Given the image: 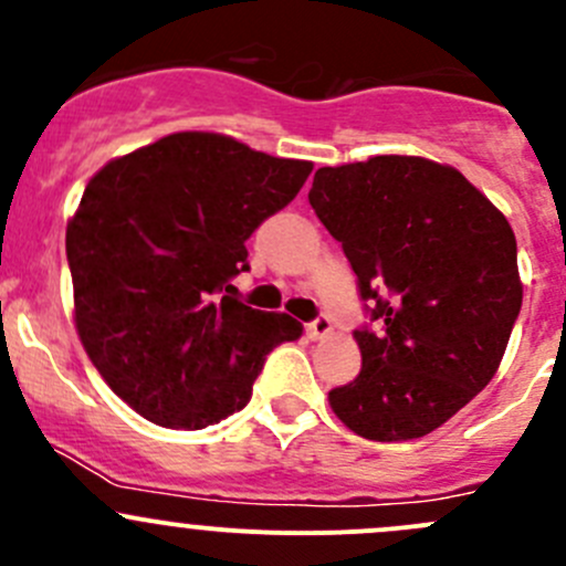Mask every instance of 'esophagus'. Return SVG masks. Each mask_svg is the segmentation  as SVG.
<instances>
[{"instance_id":"obj_1","label":"esophagus","mask_w":566,"mask_h":566,"mask_svg":"<svg viewBox=\"0 0 566 566\" xmlns=\"http://www.w3.org/2000/svg\"><path fill=\"white\" fill-rule=\"evenodd\" d=\"M331 328H334V325H331V317L319 315V317L312 319L310 325H306V334H310L312 339H325V336L331 334Z\"/></svg>"}]
</instances>
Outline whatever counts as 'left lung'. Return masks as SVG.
Listing matches in <instances>:
<instances>
[{
	"label": "left lung",
	"instance_id": "left-lung-1",
	"mask_svg": "<svg viewBox=\"0 0 566 566\" xmlns=\"http://www.w3.org/2000/svg\"><path fill=\"white\" fill-rule=\"evenodd\" d=\"M310 205L378 319L353 331L361 373L328 391L331 410L367 441L438 430L493 380L521 315L510 221L458 169L419 156L317 169Z\"/></svg>",
	"mask_w": 566,
	"mask_h": 566
}]
</instances>
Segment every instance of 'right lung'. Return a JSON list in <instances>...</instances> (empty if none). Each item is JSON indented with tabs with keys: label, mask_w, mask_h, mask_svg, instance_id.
I'll list each match as a JSON object with an SVG mask.
<instances>
[{
	"label": "right lung",
	"mask_w": 566,
	"mask_h": 566,
	"mask_svg": "<svg viewBox=\"0 0 566 566\" xmlns=\"http://www.w3.org/2000/svg\"><path fill=\"white\" fill-rule=\"evenodd\" d=\"M312 161L180 130L108 161L67 221L78 339L153 424L202 430L249 402L265 356L304 325L235 298L251 232L293 202Z\"/></svg>",
	"instance_id": "right-lung-1"
}]
</instances>
